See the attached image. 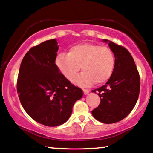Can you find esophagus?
<instances>
[{
  "label": "esophagus",
  "mask_w": 153,
  "mask_h": 153,
  "mask_svg": "<svg viewBox=\"0 0 153 153\" xmlns=\"http://www.w3.org/2000/svg\"><path fill=\"white\" fill-rule=\"evenodd\" d=\"M82 91H83V93H84V94H88V93H89V91H88V90H87V89H82Z\"/></svg>",
  "instance_id": "1"
}]
</instances>
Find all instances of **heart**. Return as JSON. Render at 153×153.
Returning a JSON list of instances; mask_svg holds the SVG:
<instances>
[{
    "instance_id": "heart-1",
    "label": "heart",
    "mask_w": 153,
    "mask_h": 153,
    "mask_svg": "<svg viewBox=\"0 0 153 153\" xmlns=\"http://www.w3.org/2000/svg\"><path fill=\"white\" fill-rule=\"evenodd\" d=\"M56 67L69 81L75 79L82 66L83 72L77 78L79 85L103 84L111 78L115 65V56L111 48L94 43L72 46L68 53H60L55 60Z\"/></svg>"
}]
</instances>
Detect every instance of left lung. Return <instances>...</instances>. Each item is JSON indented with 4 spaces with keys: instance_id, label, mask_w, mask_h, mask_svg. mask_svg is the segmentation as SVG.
Instances as JSON below:
<instances>
[{
    "instance_id": "8db88e82",
    "label": "left lung",
    "mask_w": 153,
    "mask_h": 153,
    "mask_svg": "<svg viewBox=\"0 0 153 153\" xmlns=\"http://www.w3.org/2000/svg\"><path fill=\"white\" fill-rule=\"evenodd\" d=\"M104 41L108 42L114 53V69L105 85L92 91L98 93L101 100L91 113L100 122L112 124L124 119L135 107L139 96L140 76L127 48L110 40Z\"/></svg>"
}]
</instances>
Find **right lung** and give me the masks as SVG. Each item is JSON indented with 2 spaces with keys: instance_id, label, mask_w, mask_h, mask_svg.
Segmentation results:
<instances>
[{
  "instance_id": "1",
  "label": "right lung",
  "mask_w": 153,
  "mask_h": 153,
  "mask_svg": "<svg viewBox=\"0 0 153 153\" xmlns=\"http://www.w3.org/2000/svg\"><path fill=\"white\" fill-rule=\"evenodd\" d=\"M58 48L55 39L30 48L20 64L17 81L23 109L34 121L48 127L65 123L74 104L83 94L56 67Z\"/></svg>"
}]
</instances>
